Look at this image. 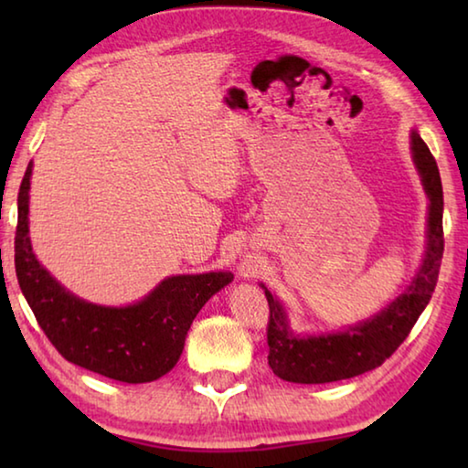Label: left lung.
I'll return each mask as SVG.
<instances>
[{
    "instance_id": "1",
    "label": "left lung",
    "mask_w": 468,
    "mask_h": 468,
    "mask_svg": "<svg viewBox=\"0 0 468 468\" xmlns=\"http://www.w3.org/2000/svg\"><path fill=\"white\" fill-rule=\"evenodd\" d=\"M410 148L423 187L430 197L427 251L417 279L384 312L340 335L299 338L287 326L282 307L264 287L268 307V366L281 379L295 384H328L376 369L402 345L433 295L443 256V192L435 158L425 142L413 132Z\"/></svg>"
}]
</instances>
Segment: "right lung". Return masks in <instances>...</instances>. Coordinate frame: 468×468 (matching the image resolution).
Masks as SVG:
<instances>
[{
    "label": "right lung",
    "instance_id": "add662e5",
    "mask_svg": "<svg viewBox=\"0 0 468 468\" xmlns=\"http://www.w3.org/2000/svg\"><path fill=\"white\" fill-rule=\"evenodd\" d=\"M33 163L18 192L14 264L38 326L63 359L125 384L158 379L176 366L187 330L231 272L181 274L163 281L136 305L102 307L74 297L37 262L28 239V189Z\"/></svg>",
    "mask_w": 468,
    "mask_h": 468
}]
</instances>
